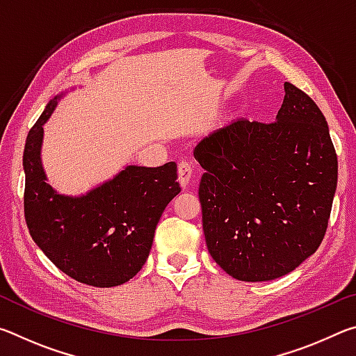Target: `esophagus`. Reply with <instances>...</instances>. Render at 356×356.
<instances>
[{
    "mask_svg": "<svg viewBox=\"0 0 356 356\" xmlns=\"http://www.w3.org/2000/svg\"><path fill=\"white\" fill-rule=\"evenodd\" d=\"M177 174H179V184L185 188V186H188L190 179L193 176V166L188 163V161H180Z\"/></svg>",
    "mask_w": 356,
    "mask_h": 356,
    "instance_id": "1",
    "label": "esophagus"
}]
</instances>
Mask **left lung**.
<instances>
[{"mask_svg": "<svg viewBox=\"0 0 356 356\" xmlns=\"http://www.w3.org/2000/svg\"><path fill=\"white\" fill-rule=\"evenodd\" d=\"M272 124L232 120L202 138L195 159L210 256L232 278L272 281L314 254L337 185L328 124L308 94L284 83Z\"/></svg>", "mask_w": 356, "mask_h": 356, "instance_id": "left-lung-1", "label": "left lung"}]
</instances>
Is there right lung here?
Segmentation results:
<instances>
[{"label": "right lung", "instance_id": "right-lung-1", "mask_svg": "<svg viewBox=\"0 0 356 356\" xmlns=\"http://www.w3.org/2000/svg\"><path fill=\"white\" fill-rule=\"evenodd\" d=\"M63 95L48 102L26 138V225L35 245L70 278L94 287L120 286L146 264L160 216L180 193L177 165H129L81 196L59 195L47 182L40 149L44 124Z\"/></svg>", "mask_w": 356, "mask_h": 356}]
</instances>
